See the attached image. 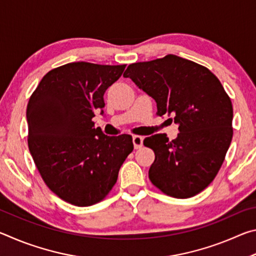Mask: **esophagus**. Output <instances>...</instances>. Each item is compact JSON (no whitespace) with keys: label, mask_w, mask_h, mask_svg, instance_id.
I'll use <instances>...</instances> for the list:
<instances>
[{"label":"esophagus","mask_w":256,"mask_h":256,"mask_svg":"<svg viewBox=\"0 0 256 256\" xmlns=\"http://www.w3.org/2000/svg\"><path fill=\"white\" fill-rule=\"evenodd\" d=\"M133 144L136 149H140L142 144H144V138L140 136H133Z\"/></svg>","instance_id":"1"}]
</instances>
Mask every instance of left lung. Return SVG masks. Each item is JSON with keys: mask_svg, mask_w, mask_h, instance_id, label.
Returning <instances> with one entry per match:
<instances>
[{"mask_svg": "<svg viewBox=\"0 0 256 256\" xmlns=\"http://www.w3.org/2000/svg\"><path fill=\"white\" fill-rule=\"evenodd\" d=\"M123 76L154 99L157 115L178 124L175 140H144L156 156L151 183L172 198L196 196L218 174L232 138V105L222 84L209 68L172 54L130 64Z\"/></svg>", "mask_w": 256, "mask_h": 256, "instance_id": "8db88e82", "label": "left lung"}]
</instances>
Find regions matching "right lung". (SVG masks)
<instances>
[{
	"instance_id": "1",
	"label": "right lung",
	"mask_w": 256,
	"mask_h": 256,
	"mask_svg": "<svg viewBox=\"0 0 256 256\" xmlns=\"http://www.w3.org/2000/svg\"><path fill=\"white\" fill-rule=\"evenodd\" d=\"M123 66L73 62L46 73L27 106L28 146L52 192L66 202H100L118 180L133 151L132 136H107L94 128L104 94L120 79Z\"/></svg>"
}]
</instances>
